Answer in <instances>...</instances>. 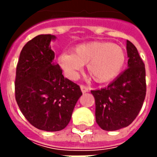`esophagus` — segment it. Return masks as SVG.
Wrapping results in <instances>:
<instances>
[{"mask_svg": "<svg viewBox=\"0 0 157 157\" xmlns=\"http://www.w3.org/2000/svg\"><path fill=\"white\" fill-rule=\"evenodd\" d=\"M80 88H81V91L83 94L87 93L88 91H89V87H87V86H85V85H81V86H80Z\"/></svg>", "mask_w": 157, "mask_h": 157, "instance_id": "obj_1", "label": "esophagus"}]
</instances>
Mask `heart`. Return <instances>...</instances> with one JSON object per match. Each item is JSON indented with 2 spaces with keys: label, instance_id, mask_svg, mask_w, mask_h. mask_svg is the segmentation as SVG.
Returning a JSON list of instances; mask_svg holds the SVG:
<instances>
[{
  "label": "heart",
  "instance_id": "b5f03b06",
  "mask_svg": "<svg viewBox=\"0 0 157 157\" xmlns=\"http://www.w3.org/2000/svg\"><path fill=\"white\" fill-rule=\"evenodd\" d=\"M58 63L71 78H75L87 64L89 75L97 83H107L117 77L126 63V53L121 46L109 42L94 41L77 45L73 53L63 52Z\"/></svg>",
  "mask_w": 157,
  "mask_h": 157
}]
</instances>
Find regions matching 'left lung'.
<instances>
[{
  "instance_id": "left-lung-1",
  "label": "left lung",
  "mask_w": 157,
  "mask_h": 157,
  "mask_svg": "<svg viewBox=\"0 0 157 157\" xmlns=\"http://www.w3.org/2000/svg\"><path fill=\"white\" fill-rule=\"evenodd\" d=\"M128 68L105 88L91 91L95 100L96 122L105 131H114L132 123L146 96L145 64L136 47L127 41Z\"/></svg>"
}]
</instances>
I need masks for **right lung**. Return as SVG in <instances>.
<instances>
[{"mask_svg": "<svg viewBox=\"0 0 157 157\" xmlns=\"http://www.w3.org/2000/svg\"><path fill=\"white\" fill-rule=\"evenodd\" d=\"M52 35H39L23 46L16 65L15 100L35 128L55 132L71 121L82 95L79 86L65 78L50 47Z\"/></svg>", "mask_w": 157, "mask_h": 157, "instance_id": "add662e5", "label": "right lung"}]
</instances>
